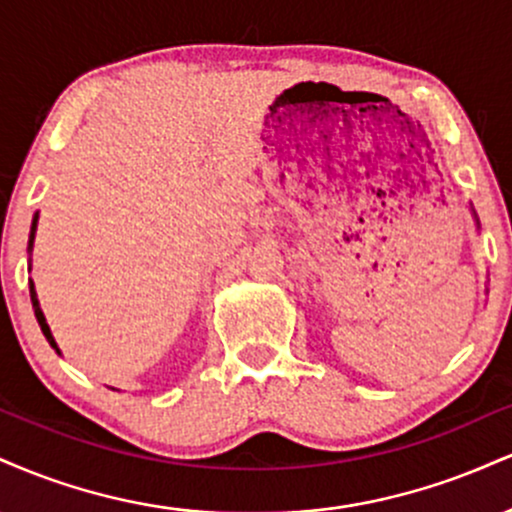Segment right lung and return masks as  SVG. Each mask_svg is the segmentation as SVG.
Here are the masks:
<instances>
[{"label":"right lung","instance_id":"obj_1","mask_svg":"<svg viewBox=\"0 0 512 512\" xmlns=\"http://www.w3.org/2000/svg\"><path fill=\"white\" fill-rule=\"evenodd\" d=\"M35 223H38V214H35V219H33V226H31V240H28V243H31V245H33V238H35ZM31 301H33V310H35V320H38L40 330H43V334H45V339H48V342H50V346H52V349H57L55 339H52V334H50V327H48V322H45V315H43V310H40V305H38V296H35V289H33V281H31Z\"/></svg>","mask_w":512,"mask_h":512}]
</instances>
